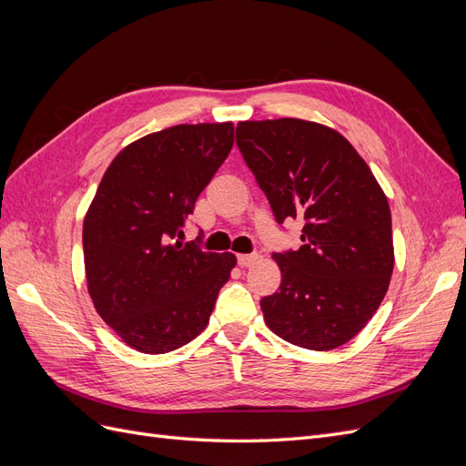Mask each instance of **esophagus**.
<instances>
[{"label": "esophagus", "mask_w": 466, "mask_h": 466, "mask_svg": "<svg viewBox=\"0 0 466 466\" xmlns=\"http://www.w3.org/2000/svg\"><path fill=\"white\" fill-rule=\"evenodd\" d=\"M258 260V255H238L237 257V264L241 266V268H248V266H252Z\"/></svg>", "instance_id": "34e87169"}]
</instances>
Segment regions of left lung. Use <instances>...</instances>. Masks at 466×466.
<instances>
[{
	"mask_svg": "<svg viewBox=\"0 0 466 466\" xmlns=\"http://www.w3.org/2000/svg\"><path fill=\"white\" fill-rule=\"evenodd\" d=\"M235 134L276 221H303V245L274 255L281 284L260 299L268 329L307 350L346 344L375 315L390 284L385 192L354 146L329 126L247 120Z\"/></svg>",
	"mask_w": 466,
	"mask_h": 466,
	"instance_id": "left-lung-1",
	"label": "left lung"
}]
</instances>
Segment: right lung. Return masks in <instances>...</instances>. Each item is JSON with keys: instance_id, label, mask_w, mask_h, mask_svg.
<instances>
[{"instance_id": "obj_1", "label": "right lung", "mask_w": 466, "mask_h": 466, "mask_svg": "<svg viewBox=\"0 0 466 466\" xmlns=\"http://www.w3.org/2000/svg\"><path fill=\"white\" fill-rule=\"evenodd\" d=\"M233 147V124H178L124 147L83 221L87 289L130 348L167 354L209 320L237 264L231 252L175 241Z\"/></svg>"}]
</instances>
